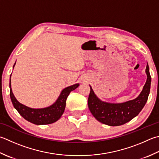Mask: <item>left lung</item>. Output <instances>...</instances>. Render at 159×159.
<instances>
[{"instance_id":"1","label":"left lung","mask_w":159,"mask_h":159,"mask_svg":"<svg viewBox=\"0 0 159 159\" xmlns=\"http://www.w3.org/2000/svg\"><path fill=\"white\" fill-rule=\"evenodd\" d=\"M145 73L147 80L140 94L133 100L121 103H111L101 101L89 85L88 107L95 119L105 125L119 126L129 122L137 116L145 106L150 91L151 76L148 63Z\"/></svg>"}]
</instances>
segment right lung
<instances>
[{"label":"right lung","instance_id":"right-lung-1","mask_svg":"<svg viewBox=\"0 0 159 159\" xmlns=\"http://www.w3.org/2000/svg\"><path fill=\"white\" fill-rule=\"evenodd\" d=\"M14 63L13 68L14 67ZM11 76L9 80V89H10V98L14 108L18 111L21 116L29 122L35 124V125H48L57 121L63 115L66 100L70 93L76 89L79 86V83L74 84L62 90L57 100L52 105L44 108H31L20 103L17 101L12 92L11 88Z\"/></svg>","mask_w":159,"mask_h":159}]
</instances>
